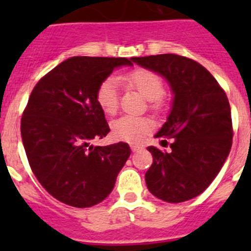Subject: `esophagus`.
<instances>
[{"label":"esophagus","mask_w":251,"mask_h":251,"mask_svg":"<svg viewBox=\"0 0 251 251\" xmlns=\"http://www.w3.org/2000/svg\"><path fill=\"white\" fill-rule=\"evenodd\" d=\"M130 148H132V151H133V152H137V151H139V150H141V146H138V145H132V146H130Z\"/></svg>","instance_id":"obj_1"}]
</instances>
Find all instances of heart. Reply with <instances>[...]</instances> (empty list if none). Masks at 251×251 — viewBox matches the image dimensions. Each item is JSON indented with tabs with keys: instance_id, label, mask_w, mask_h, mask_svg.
Masks as SVG:
<instances>
[{
	"instance_id": "1",
	"label": "heart",
	"mask_w": 251,
	"mask_h": 251,
	"mask_svg": "<svg viewBox=\"0 0 251 251\" xmlns=\"http://www.w3.org/2000/svg\"><path fill=\"white\" fill-rule=\"evenodd\" d=\"M122 80L138 90L146 99L152 103L153 108L159 106V98L163 94V84L158 75L147 69H136L129 74L124 75ZM119 81L115 76L105 77L99 84L95 99L99 108L105 114L112 115L117 112ZM154 128V122L148 117H132L124 115L112 123V134L115 139L129 143H139L143 137Z\"/></svg>"
}]
</instances>
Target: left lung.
<instances>
[{
  "instance_id": "obj_1",
  "label": "left lung",
  "mask_w": 251,
  "mask_h": 251,
  "mask_svg": "<svg viewBox=\"0 0 251 251\" xmlns=\"http://www.w3.org/2000/svg\"><path fill=\"white\" fill-rule=\"evenodd\" d=\"M163 76L174 94L167 122L156 138H174L171 152L148 147L153 163L146 183L153 196L177 203L202 194L229 156L232 143L231 110L225 92L207 69L175 54L133 57Z\"/></svg>"
}]
</instances>
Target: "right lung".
<instances>
[{
  "label": "right lung",
  "instance_id": "right-lung-1",
  "mask_svg": "<svg viewBox=\"0 0 251 251\" xmlns=\"http://www.w3.org/2000/svg\"><path fill=\"white\" fill-rule=\"evenodd\" d=\"M126 57L74 56L54 68L34 88L21 119L22 143L30 167L56 200L90 207L114 187L130 156L127 143L93 146L109 133L95 94L99 84Z\"/></svg>",
  "mask_w": 251,
  "mask_h": 251
}]
</instances>
